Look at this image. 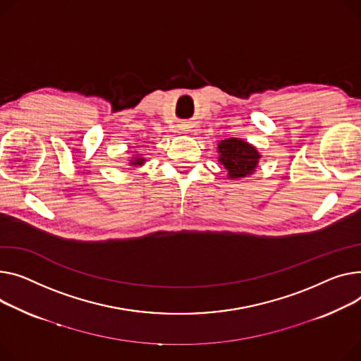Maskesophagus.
Instances as JSON below:
<instances>
[{"label":"esophagus","instance_id":"obj_1","mask_svg":"<svg viewBox=\"0 0 361 361\" xmlns=\"http://www.w3.org/2000/svg\"><path fill=\"white\" fill-rule=\"evenodd\" d=\"M191 128H193V126H190V123H181L180 125V130H183V132H188Z\"/></svg>","mask_w":361,"mask_h":361}]
</instances>
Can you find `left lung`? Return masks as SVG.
<instances>
[{
    "instance_id": "obj_1",
    "label": "left lung",
    "mask_w": 361,
    "mask_h": 361,
    "mask_svg": "<svg viewBox=\"0 0 361 361\" xmlns=\"http://www.w3.org/2000/svg\"><path fill=\"white\" fill-rule=\"evenodd\" d=\"M218 161L224 165L229 180H241L257 171L261 154L250 142L226 137L218 142Z\"/></svg>"
}]
</instances>
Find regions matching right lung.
<instances>
[{"mask_svg":"<svg viewBox=\"0 0 361 361\" xmlns=\"http://www.w3.org/2000/svg\"><path fill=\"white\" fill-rule=\"evenodd\" d=\"M145 161H147L145 157L137 154V152L135 151V155H132L130 158H128V165L132 166V168H137V166H142L143 164H145Z\"/></svg>","mask_w":361,"mask_h":361,"instance_id":"add662e5","label":"right lung"}]
</instances>
